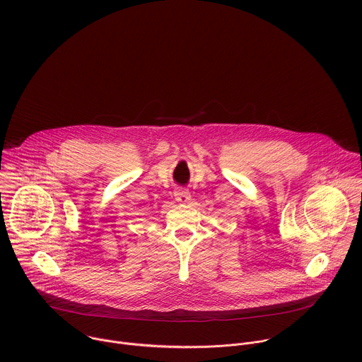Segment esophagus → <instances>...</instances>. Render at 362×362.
I'll return each instance as SVG.
<instances>
[{"label": "esophagus", "mask_w": 362, "mask_h": 362, "mask_svg": "<svg viewBox=\"0 0 362 362\" xmlns=\"http://www.w3.org/2000/svg\"><path fill=\"white\" fill-rule=\"evenodd\" d=\"M175 197H176V200H177L179 203H187V202H190V199H192L190 193H189L187 190L182 189V187L175 192Z\"/></svg>", "instance_id": "obj_1"}]
</instances>
